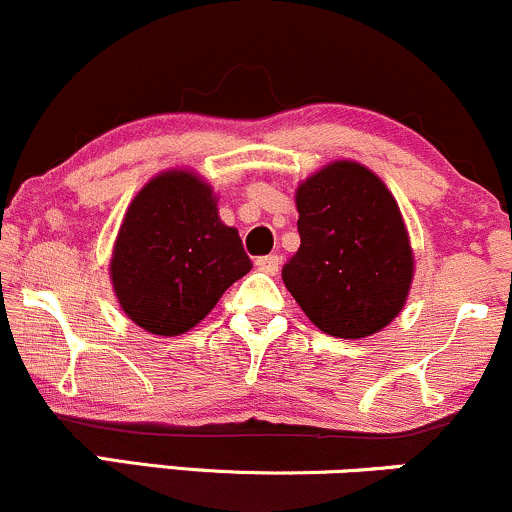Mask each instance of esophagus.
I'll return each instance as SVG.
<instances>
[{
    "label": "esophagus",
    "instance_id": "1",
    "mask_svg": "<svg viewBox=\"0 0 512 512\" xmlns=\"http://www.w3.org/2000/svg\"><path fill=\"white\" fill-rule=\"evenodd\" d=\"M256 266L261 268L263 273H268V275H278V271H280V258L275 256V254H271V256H261L256 261Z\"/></svg>",
    "mask_w": 512,
    "mask_h": 512
}]
</instances>
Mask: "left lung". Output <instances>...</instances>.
I'll use <instances>...</instances> for the list:
<instances>
[{
	"mask_svg": "<svg viewBox=\"0 0 512 512\" xmlns=\"http://www.w3.org/2000/svg\"><path fill=\"white\" fill-rule=\"evenodd\" d=\"M295 203L302 244L283 280L309 321L336 338L392 324L413 283V249L380 176L338 159L297 186Z\"/></svg>",
	"mask_w": 512,
	"mask_h": 512,
	"instance_id": "8db88e82",
	"label": "left lung"
}]
</instances>
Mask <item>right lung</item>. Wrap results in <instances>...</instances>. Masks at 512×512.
Segmentation results:
<instances>
[{"label":"right lung","mask_w":512,"mask_h":512,"mask_svg":"<svg viewBox=\"0 0 512 512\" xmlns=\"http://www.w3.org/2000/svg\"><path fill=\"white\" fill-rule=\"evenodd\" d=\"M108 271L128 319L154 336H179L251 271V258L237 229L220 220L210 183L169 169L132 198Z\"/></svg>","instance_id":"1"}]
</instances>
